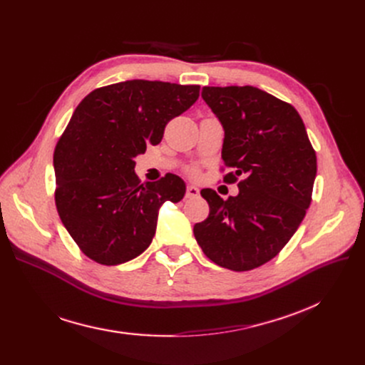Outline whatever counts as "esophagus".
<instances>
[{
  "instance_id": "esophagus-1",
  "label": "esophagus",
  "mask_w": 365,
  "mask_h": 365,
  "mask_svg": "<svg viewBox=\"0 0 365 365\" xmlns=\"http://www.w3.org/2000/svg\"><path fill=\"white\" fill-rule=\"evenodd\" d=\"M200 195V189L194 185H187L186 186V198H195Z\"/></svg>"
}]
</instances>
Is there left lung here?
I'll return each instance as SVG.
<instances>
[{"instance_id": "left-lung-1", "label": "left lung", "mask_w": 365, "mask_h": 365, "mask_svg": "<svg viewBox=\"0 0 365 365\" xmlns=\"http://www.w3.org/2000/svg\"><path fill=\"white\" fill-rule=\"evenodd\" d=\"M201 96L225 128L222 158L232 171L223 182H238L240 194L223 201L202 189L210 213L194 235L216 264L252 271L297 231L312 201L317 153L299 112L275 96L253 86L202 87Z\"/></svg>"}]
</instances>
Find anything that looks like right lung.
I'll return each mask as SVG.
<instances>
[{"mask_svg": "<svg viewBox=\"0 0 365 365\" xmlns=\"http://www.w3.org/2000/svg\"><path fill=\"white\" fill-rule=\"evenodd\" d=\"M198 96L200 86L131 80L96 88L76 106L54 148V201L88 259L115 266L138 257L155 235L160 205L183 198L185 182L171 173L140 183L134 157L158 145Z\"/></svg>", "mask_w": 365, "mask_h": 365, "instance_id": "1", "label": "right lung"}]
</instances>
